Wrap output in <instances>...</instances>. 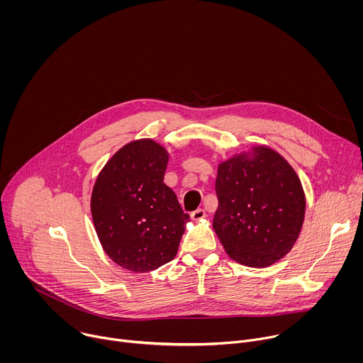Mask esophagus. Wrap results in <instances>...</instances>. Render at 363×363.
<instances>
[{
  "instance_id": "34e87169",
  "label": "esophagus",
  "mask_w": 363,
  "mask_h": 363,
  "mask_svg": "<svg viewBox=\"0 0 363 363\" xmlns=\"http://www.w3.org/2000/svg\"><path fill=\"white\" fill-rule=\"evenodd\" d=\"M205 211L203 210H196V211H194V213H191V218L194 220V221H199V220H202V218H205Z\"/></svg>"
}]
</instances>
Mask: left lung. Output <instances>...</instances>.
<instances>
[{
  "label": "left lung",
  "mask_w": 363,
  "mask_h": 363,
  "mask_svg": "<svg viewBox=\"0 0 363 363\" xmlns=\"http://www.w3.org/2000/svg\"><path fill=\"white\" fill-rule=\"evenodd\" d=\"M214 231L234 262L269 267L294 245L306 196L291 165L269 146H252L218 165Z\"/></svg>",
  "instance_id": "left-lung-1"
}]
</instances>
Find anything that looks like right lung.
Masks as SVG:
<instances>
[{
    "instance_id": "obj_1",
    "label": "right lung",
    "mask_w": 363,
    "mask_h": 363,
    "mask_svg": "<svg viewBox=\"0 0 363 363\" xmlns=\"http://www.w3.org/2000/svg\"><path fill=\"white\" fill-rule=\"evenodd\" d=\"M168 150L152 139L122 146L99 172L90 210L99 241L130 272L157 270L177 255L189 216L164 184Z\"/></svg>"
}]
</instances>
